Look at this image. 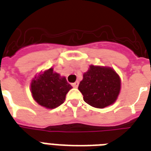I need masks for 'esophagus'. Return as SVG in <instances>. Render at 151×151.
Returning a JSON list of instances; mask_svg holds the SVG:
<instances>
[{
	"label": "esophagus",
	"mask_w": 151,
	"mask_h": 151,
	"mask_svg": "<svg viewBox=\"0 0 151 151\" xmlns=\"http://www.w3.org/2000/svg\"><path fill=\"white\" fill-rule=\"evenodd\" d=\"M78 85H79V82H78V81H76L75 83H72V86L74 87V88H77Z\"/></svg>",
	"instance_id": "obj_1"
}]
</instances>
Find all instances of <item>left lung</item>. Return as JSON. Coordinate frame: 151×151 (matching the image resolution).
<instances>
[{
	"mask_svg": "<svg viewBox=\"0 0 151 151\" xmlns=\"http://www.w3.org/2000/svg\"><path fill=\"white\" fill-rule=\"evenodd\" d=\"M78 89L87 104L103 109L116 101L121 91V78L112 68L90 65Z\"/></svg>",
	"mask_w": 151,
	"mask_h": 151,
	"instance_id": "left-lung-1",
	"label": "left lung"
}]
</instances>
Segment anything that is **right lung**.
<instances>
[{"label": "right lung", "instance_id": "obj_1", "mask_svg": "<svg viewBox=\"0 0 151 151\" xmlns=\"http://www.w3.org/2000/svg\"><path fill=\"white\" fill-rule=\"evenodd\" d=\"M71 88L66 78L54 71L53 68L36 75L30 83L34 100L41 106L50 109L61 105Z\"/></svg>", "mask_w": 151, "mask_h": 151}]
</instances>
